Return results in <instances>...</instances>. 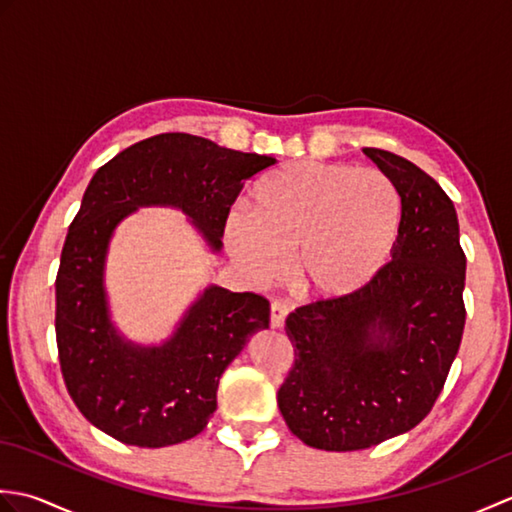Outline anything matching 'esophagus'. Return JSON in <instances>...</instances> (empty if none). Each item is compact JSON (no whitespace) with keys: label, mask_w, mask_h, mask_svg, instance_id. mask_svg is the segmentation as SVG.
<instances>
[{"label":"esophagus","mask_w":512,"mask_h":512,"mask_svg":"<svg viewBox=\"0 0 512 512\" xmlns=\"http://www.w3.org/2000/svg\"><path fill=\"white\" fill-rule=\"evenodd\" d=\"M288 317V306L284 301H273L270 303V325H273L275 330L284 328V321Z\"/></svg>","instance_id":"1"}]
</instances>
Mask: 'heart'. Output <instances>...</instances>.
Masks as SVG:
<instances>
[{
    "label": "heart",
    "mask_w": 512,
    "mask_h": 512,
    "mask_svg": "<svg viewBox=\"0 0 512 512\" xmlns=\"http://www.w3.org/2000/svg\"><path fill=\"white\" fill-rule=\"evenodd\" d=\"M402 224L400 195L387 176L343 162H297L268 176L253 213L226 217V244L257 279L279 275L297 255L303 292L343 301L383 273Z\"/></svg>",
    "instance_id": "1"
}]
</instances>
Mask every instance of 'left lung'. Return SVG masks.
Listing matches in <instances>:
<instances>
[{
	"label": "left lung",
	"instance_id": "8db88e82",
	"mask_svg": "<svg viewBox=\"0 0 512 512\" xmlns=\"http://www.w3.org/2000/svg\"><path fill=\"white\" fill-rule=\"evenodd\" d=\"M402 204L391 262L356 297L314 301L288 314L295 363L277 405L308 447L358 451L400 436L436 405L466 310L458 213L429 173L365 147Z\"/></svg>",
	"mask_w": 512,
	"mask_h": 512
}]
</instances>
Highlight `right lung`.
Returning <instances> with one entry per match:
<instances>
[{
	"instance_id": "right-lung-1",
	"label": "right lung",
	"mask_w": 512,
	"mask_h": 512,
	"mask_svg": "<svg viewBox=\"0 0 512 512\" xmlns=\"http://www.w3.org/2000/svg\"><path fill=\"white\" fill-rule=\"evenodd\" d=\"M275 162L209 138L158 134L94 173L61 250L54 330L65 387L96 429L145 449L198 436L217 407L224 369L270 321L266 297L209 286L169 341H125L103 286L114 228L138 206H176L217 253L244 182Z\"/></svg>"
}]
</instances>
